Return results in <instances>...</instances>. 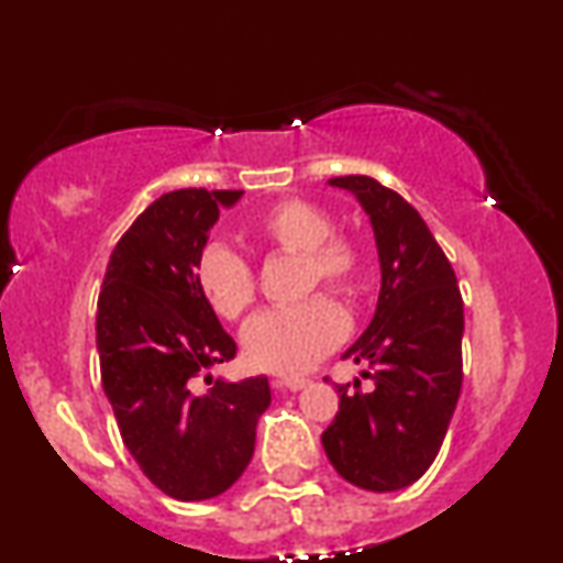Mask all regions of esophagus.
<instances>
[{"instance_id":"esophagus-1","label":"esophagus","mask_w":563,"mask_h":563,"mask_svg":"<svg viewBox=\"0 0 563 563\" xmlns=\"http://www.w3.org/2000/svg\"><path fill=\"white\" fill-rule=\"evenodd\" d=\"M309 380L307 378H299V376H277L273 378V386L275 389H290V391H301L303 386H307Z\"/></svg>"}]
</instances>
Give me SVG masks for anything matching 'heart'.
Segmentation results:
<instances>
[{
    "label": "heart",
    "instance_id": "1",
    "mask_svg": "<svg viewBox=\"0 0 563 563\" xmlns=\"http://www.w3.org/2000/svg\"><path fill=\"white\" fill-rule=\"evenodd\" d=\"M333 217L318 203L288 198L269 206L251 224L254 241L269 251L301 256V294L328 286L344 299H357L367 283L365 254L352 238L333 235ZM196 283L219 318L238 320L256 299L251 264L224 243L198 254ZM346 335V318L328 296L256 314L243 328V354L251 367L280 376L312 371Z\"/></svg>",
    "mask_w": 563,
    "mask_h": 563
}]
</instances>
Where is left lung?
I'll use <instances>...</instances> for the list:
<instances>
[{"label": "left lung", "mask_w": 563, "mask_h": 563, "mask_svg": "<svg viewBox=\"0 0 563 563\" xmlns=\"http://www.w3.org/2000/svg\"><path fill=\"white\" fill-rule=\"evenodd\" d=\"M371 219L380 262L376 314L344 360L367 363L373 391L339 389L322 431L333 468L354 487L394 493L434 463L463 384V299L448 256L399 192L365 174L333 177Z\"/></svg>", "instance_id": "left-lung-1"}]
</instances>
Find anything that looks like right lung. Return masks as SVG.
I'll return each instance as SVG.
<instances>
[{"label": "right lung", "instance_id": "1", "mask_svg": "<svg viewBox=\"0 0 563 563\" xmlns=\"http://www.w3.org/2000/svg\"><path fill=\"white\" fill-rule=\"evenodd\" d=\"M243 190L187 187L153 200L115 243L97 299L102 389L142 474L174 500H209L241 479L273 402L264 376L196 378L235 357V341L196 283L219 209Z\"/></svg>", "mask_w": 563, "mask_h": 563}]
</instances>
